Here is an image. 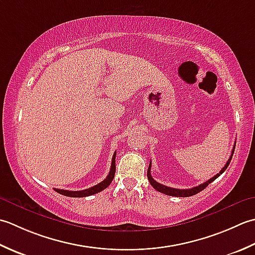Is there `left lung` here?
I'll list each match as a JSON object with an SVG mask.
<instances>
[{
    "instance_id": "obj_1",
    "label": "left lung",
    "mask_w": 255,
    "mask_h": 255,
    "mask_svg": "<svg viewBox=\"0 0 255 255\" xmlns=\"http://www.w3.org/2000/svg\"><path fill=\"white\" fill-rule=\"evenodd\" d=\"M233 153H235V146H233L232 154H231L230 158L228 159V162L226 163L225 167H223V168L219 171V174H217L216 176H214V177L210 178L209 180L205 181L204 184H201V185L197 186V187H194V188H190V189H176V188H171V187H167V186H164V185H162V184L157 183L156 180L153 179L152 175H150V167H152V166H150L152 164H150V163H149L148 169H147V178H148V180H149L150 185L153 186V188H155L157 191H159V193H163V194L168 195V196H174V197H190V196H194V195H196V194L200 193L201 190H204L208 185H209V184L212 183V181H214L215 179H217L218 177H219V176L223 173V171H225V170L227 169V167H228V166H229V164H230V162H231V158H232Z\"/></svg>"
}]
</instances>
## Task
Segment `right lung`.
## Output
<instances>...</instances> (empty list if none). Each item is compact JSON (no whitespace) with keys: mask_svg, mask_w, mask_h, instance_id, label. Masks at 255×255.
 <instances>
[{"mask_svg":"<svg viewBox=\"0 0 255 255\" xmlns=\"http://www.w3.org/2000/svg\"><path fill=\"white\" fill-rule=\"evenodd\" d=\"M116 155H117V152H114L113 157H112V163H111V169H110V171H109V175L107 176V178L103 181H101V183H99L98 185L93 186V187H90V188H88V189L79 190V191L64 190V189H57V188H55V190L58 194L67 196V197H88V196L100 193V191H102L103 189H106L107 187H109V185L112 183V180L114 178V174H116Z\"/></svg>","mask_w":255,"mask_h":255,"instance_id":"1","label":"right lung"}]
</instances>
